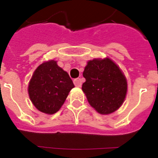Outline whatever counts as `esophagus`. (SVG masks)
I'll use <instances>...</instances> for the list:
<instances>
[{"instance_id": "34e87169", "label": "esophagus", "mask_w": 158, "mask_h": 158, "mask_svg": "<svg viewBox=\"0 0 158 158\" xmlns=\"http://www.w3.org/2000/svg\"><path fill=\"white\" fill-rule=\"evenodd\" d=\"M73 83H74L75 86H77V87H81L82 85V81L81 78H76V79L73 80Z\"/></svg>"}]
</instances>
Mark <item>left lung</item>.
Masks as SVG:
<instances>
[{
    "instance_id": "1",
    "label": "left lung",
    "mask_w": 158,
    "mask_h": 158,
    "mask_svg": "<svg viewBox=\"0 0 158 158\" xmlns=\"http://www.w3.org/2000/svg\"><path fill=\"white\" fill-rule=\"evenodd\" d=\"M85 82L82 90L89 104L96 111L107 115L122 105L127 91L126 77L109 58L93 59L88 62L83 72Z\"/></svg>"
}]
</instances>
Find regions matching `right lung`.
Here are the masks:
<instances>
[{"label": "right lung", "instance_id": "right-lung-1", "mask_svg": "<svg viewBox=\"0 0 158 158\" xmlns=\"http://www.w3.org/2000/svg\"><path fill=\"white\" fill-rule=\"evenodd\" d=\"M73 87L69 74L51 60L41 64L32 75L29 97L39 111L52 115L61 108Z\"/></svg>", "mask_w": 158, "mask_h": 158}]
</instances>
